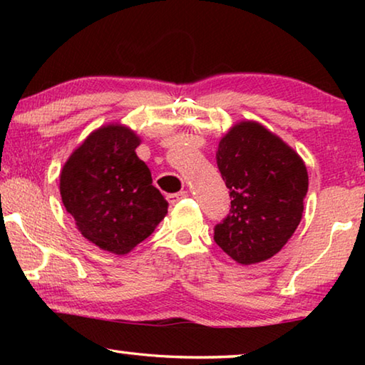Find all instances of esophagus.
I'll use <instances>...</instances> for the list:
<instances>
[{
  "label": "esophagus",
  "mask_w": 365,
  "mask_h": 365,
  "mask_svg": "<svg viewBox=\"0 0 365 365\" xmlns=\"http://www.w3.org/2000/svg\"><path fill=\"white\" fill-rule=\"evenodd\" d=\"M188 196L187 191H178V193H172V195H168V201L170 202V205H175V202L185 200V197Z\"/></svg>",
  "instance_id": "obj_1"
}]
</instances>
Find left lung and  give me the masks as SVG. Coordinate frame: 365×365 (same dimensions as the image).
Segmentation results:
<instances>
[{"label":"left lung","instance_id":"left-lung-1","mask_svg":"<svg viewBox=\"0 0 365 365\" xmlns=\"http://www.w3.org/2000/svg\"><path fill=\"white\" fill-rule=\"evenodd\" d=\"M217 168L230 211L214 227V242L240 264L277 255L299 225L307 170L287 143L257 122H240L220 140Z\"/></svg>","mask_w":365,"mask_h":365}]
</instances>
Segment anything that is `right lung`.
Listing matches in <instances>:
<instances>
[{"instance_id": "1", "label": "right lung", "mask_w": 365, "mask_h": 365, "mask_svg": "<svg viewBox=\"0 0 365 365\" xmlns=\"http://www.w3.org/2000/svg\"><path fill=\"white\" fill-rule=\"evenodd\" d=\"M138 145L130 128L101 127L61 172V197L80 233L114 255H127L150 237L169 207L135 153Z\"/></svg>"}]
</instances>
